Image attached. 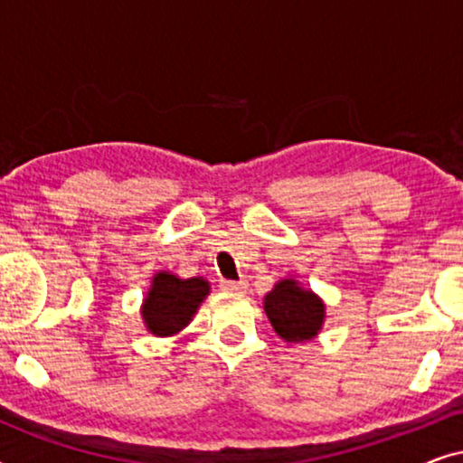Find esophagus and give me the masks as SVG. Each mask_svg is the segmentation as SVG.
I'll use <instances>...</instances> for the list:
<instances>
[{"label": "esophagus", "instance_id": "esophagus-1", "mask_svg": "<svg viewBox=\"0 0 463 463\" xmlns=\"http://www.w3.org/2000/svg\"><path fill=\"white\" fill-rule=\"evenodd\" d=\"M221 287L225 290H233V293H242L246 288V282L244 280H223L221 282Z\"/></svg>", "mask_w": 463, "mask_h": 463}]
</instances>
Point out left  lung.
I'll list each match as a JSON object with an SVG mask.
<instances>
[{
    "label": "left lung",
    "mask_w": 463,
    "mask_h": 463,
    "mask_svg": "<svg viewBox=\"0 0 463 463\" xmlns=\"http://www.w3.org/2000/svg\"><path fill=\"white\" fill-rule=\"evenodd\" d=\"M263 309L274 331L288 344L314 339L325 322V303L293 278H284L265 295Z\"/></svg>",
    "instance_id": "8db88e82"
}]
</instances>
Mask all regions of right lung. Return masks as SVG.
<instances>
[{
	"instance_id": "add662e5",
	"label": "right lung",
	"mask_w": 463,
	"mask_h": 463,
	"mask_svg": "<svg viewBox=\"0 0 463 463\" xmlns=\"http://www.w3.org/2000/svg\"><path fill=\"white\" fill-rule=\"evenodd\" d=\"M208 290L211 287L200 276L183 280L170 271H157L141 309L149 333L168 337L185 328L198 312L200 303L206 299Z\"/></svg>"
}]
</instances>
